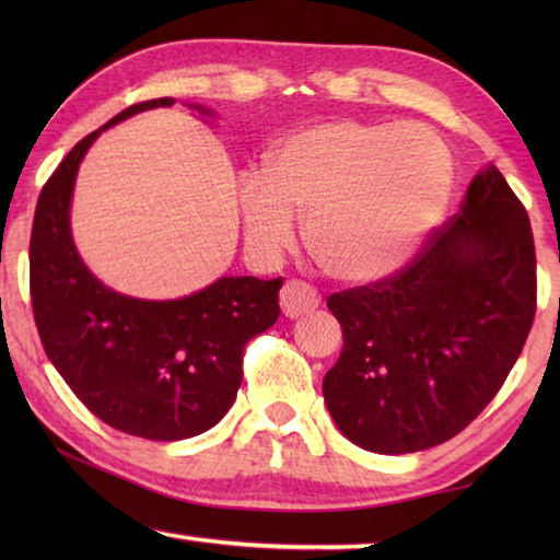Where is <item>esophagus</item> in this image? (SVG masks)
<instances>
[{"mask_svg":"<svg viewBox=\"0 0 560 560\" xmlns=\"http://www.w3.org/2000/svg\"><path fill=\"white\" fill-rule=\"evenodd\" d=\"M320 296L318 291L311 287V283L301 279H291L283 283L281 289V311L289 318H299L303 314H311V311L318 308Z\"/></svg>","mask_w":560,"mask_h":560,"instance_id":"obj_1","label":"esophagus"}]
</instances>
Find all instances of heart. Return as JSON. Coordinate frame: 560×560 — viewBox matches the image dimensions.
<instances>
[{"label": "heart", "instance_id": "1", "mask_svg": "<svg viewBox=\"0 0 560 560\" xmlns=\"http://www.w3.org/2000/svg\"><path fill=\"white\" fill-rule=\"evenodd\" d=\"M452 183V155L430 128L318 122L283 140L267 173L242 177L246 240L271 257L293 242V214H306L308 246L330 277L375 281L417 252Z\"/></svg>", "mask_w": 560, "mask_h": 560}]
</instances>
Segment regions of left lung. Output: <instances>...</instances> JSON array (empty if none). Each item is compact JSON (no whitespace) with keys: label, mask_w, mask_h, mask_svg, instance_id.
Listing matches in <instances>:
<instances>
[{"label":"left lung","mask_w":560,"mask_h":560,"mask_svg":"<svg viewBox=\"0 0 560 560\" xmlns=\"http://www.w3.org/2000/svg\"><path fill=\"white\" fill-rule=\"evenodd\" d=\"M343 350L328 412L368 452L407 454L459 434L494 400L536 316L534 232L497 167L432 226L400 271L328 296Z\"/></svg>","instance_id":"8db88e82"}]
</instances>
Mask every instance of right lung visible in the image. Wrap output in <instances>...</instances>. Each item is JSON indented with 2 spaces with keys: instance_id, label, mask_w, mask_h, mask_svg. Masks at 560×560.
<instances>
[{
  "instance_id": "add662e5",
  "label": "right lung",
  "mask_w": 560,
  "mask_h": 560,
  "mask_svg": "<svg viewBox=\"0 0 560 560\" xmlns=\"http://www.w3.org/2000/svg\"><path fill=\"white\" fill-rule=\"evenodd\" d=\"M173 103H132L106 128ZM101 130L69 150L36 202L30 242L36 330L66 385L98 420L155 442L195 438L232 407L246 343L281 314L283 279L224 277L177 301H140L103 287L81 261L69 226L75 170Z\"/></svg>"
}]
</instances>
